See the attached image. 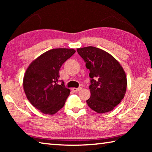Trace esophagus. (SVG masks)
I'll use <instances>...</instances> for the list:
<instances>
[{
    "label": "esophagus",
    "instance_id": "1",
    "mask_svg": "<svg viewBox=\"0 0 152 152\" xmlns=\"http://www.w3.org/2000/svg\"><path fill=\"white\" fill-rule=\"evenodd\" d=\"M72 90L74 92H78L80 91V90H82V88L81 87H79V88H73Z\"/></svg>",
    "mask_w": 152,
    "mask_h": 152
}]
</instances>
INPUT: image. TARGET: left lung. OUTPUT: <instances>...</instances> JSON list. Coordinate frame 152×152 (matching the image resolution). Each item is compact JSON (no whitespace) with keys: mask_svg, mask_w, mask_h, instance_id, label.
<instances>
[{"mask_svg":"<svg viewBox=\"0 0 152 152\" xmlns=\"http://www.w3.org/2000/svg\"><path fill=\"white\" fill-rule=\"evenodd\" d=\"M77 51L90 70L88 107L98 113L111 111L124 98L127 89V77L121 65L101 49L88 46Z\"/></svg>","mask_w":152,"mask_h":152,"instance_id":"obj_1","label":"left lung"}]
</instances>
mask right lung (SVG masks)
I'll return each mask as SVG.
<instances>
[{
	"instance_id": "add662e5",
	"label": "right lung",
	"mask_w": 152,
	"mask_h": 152,
	"mask_svg": "<svg viewBox=\"0 0 152 152\" xmlns=\"http://www.w3.org/2000/svg\"><path fill=\"white\" fill-rule=\"evenodd\" d=\"M74 49L50 50L33 60L23 77V89L33 107L44 114L53 115L62 108L70 90L64 82L58 84L60 69L72 56Z\"/></svg>"
}]
</instances>
